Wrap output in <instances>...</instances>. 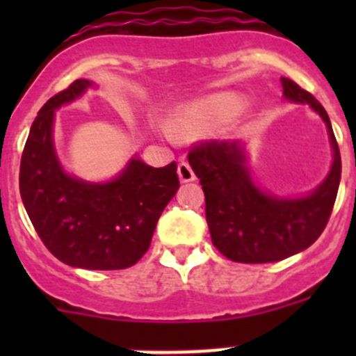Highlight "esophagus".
I'll return each instance as SVG.
<instances>
[{
    "mask_svg": "<svg viewBox=\"0 0 356 356\" xmlns=\"http://www.w3.org/2000/svg\"><path fill=\"white\" fill-rule=\"evenodd\" d=\"M178 176H180L181 184H188V181L196 180V175H194L193 168H191L187 162H181L180 165H178Z\"/></svg>",
    "mask_w": 356,
    "mask_h": 356,
    "instance_id": "esophagus-1",
    "label": "esophagus"
}]
</instances>
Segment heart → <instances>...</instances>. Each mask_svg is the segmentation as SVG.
<instances>
[{
  "label": "heart",
  "mask_w": 356,
  "mask_h": 356,
  "mask_svg": "<svg viewBox=\"0 0 356 356\" xmlns=\"http://www.w3.org/2000/svg\"><path fill=\"white\" fill-rule=\"evenodd\" d=\"M244 108V99L237 94H212L203 99L181 106L171 124V130L178 135H200L212 128L225 124L237 118Z\"/></svg>",
  "instance_id": "b5f03b06"
}]
</instances>
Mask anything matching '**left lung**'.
<instances>
[{
  "instance_id": "8db88e82",
  "label": "left lung",
  "mask_w": 356,
  "mask_h": 356,
  "mask_svg": "<svg viewBox=\"0 0 356 356\" xmlns=\"http://www.w3.org/2000/svg\"><path fill=\"white\" fill-rule=\"evenodd\" d=\"M284 97L308 103L328 128L333 162L325 181L301 197L266 193L251 178L241 140H207L188 153V163L205 193V213L213 246L242 264L278 262L312 246L323 234L341 184V153L326 110L296 81L282 78Z\"/></svg>"
}]
</instances>
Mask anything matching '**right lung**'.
<instances>
[{
    "instance_id": "right-lung-1",
    "label": "right lung",
    "mask_w": 356,
    "mask_h": 356,
    "mask_svg": "<svg viewBox=\"0 0 356 356\" xmlns=\"http://www.w3.org/2000/svg\"><path fill=\"white\" fill-rule=\"evenodd\" d=\"M89 87V80L72 81L39 110L21 156L19 191L40 241L60 262L94 271L127 269L147 251L180 180L176 162L151 168L137 155L103 184L65 172L53 143L55 110Z\"/></svg>"
}]
</instances>
